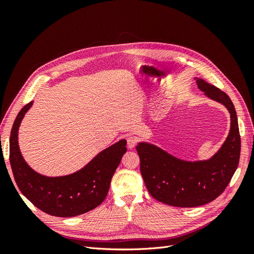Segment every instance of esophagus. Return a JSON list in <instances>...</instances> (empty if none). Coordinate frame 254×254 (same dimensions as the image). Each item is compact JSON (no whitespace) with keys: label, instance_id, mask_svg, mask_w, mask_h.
<instances>
[{"label":"esophagus","instance_id":"esophagus-1","mask_svg":"<svg viewBox=\"0 0 254 254\" xmlns=\"http://www.w3.org/2000/svg\"><path fill=\"white\" fill-rule=\"evenodd\" d=\"M137 143V139L133 135H128L127 136V146L128 148H133Z\"/></svg>","mask_w":254,"mask_h":254}]
</instances>
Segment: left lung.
I'll return each mask as SVG.
<instances>
[{"label": "left lung", "instance_id": "8db88e82", "mask_svg": "<svg viewBox=\"0 0 254 254\" xmlns=\"http://www.w3.org/2000/svg\"><path fill=\"white\" fill-rule=\"evenodd\" d=\"M204 94L228 109L231 128L225 143L215 155L204 161H184L158 146L141 142L136 146L140 170L149 194L168 205L193 207L216 199L225 190L240 162L241 135L234 105L220 89L196 78Z\"/></svg>", "mask_w": 254, "mask_h": 254}]
</instances>
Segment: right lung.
<instances>
[{
	"instance_id": "1",
	"label": "right lung",
	"mask_w": 254,
	"mask_h": 254,
	"mask_svg": "<svg viewBox=\"0 0 254 254\" xmlns=\"http://www.w3.org/2000/svg\"><path fill=\"white\" fill-rule=\"evenodd\" d=\"M25 105L10 132L9 161L13 178L21 193L44 213L58 217H73L101 204L108 194L112 176L127 151L126 140L104 149L78 172L63 177H47L36 173L23 159L19 149L18 130L32 107Z\"/></svg>"
}]
</instances>
